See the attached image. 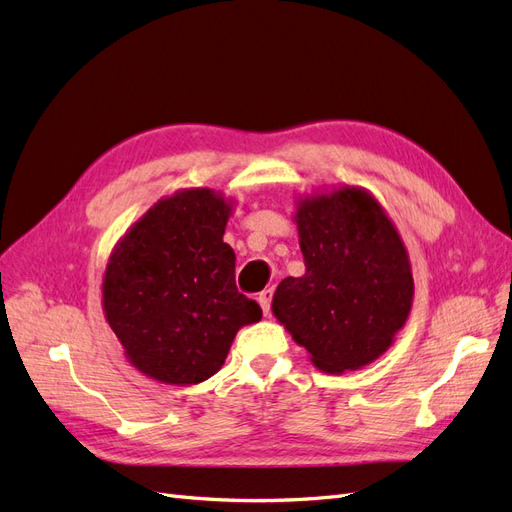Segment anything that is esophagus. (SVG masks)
Listing matches in <instances>:
<instances>
[{
	"label": "esophagus",
	"mask_w": 512,
	"mask_h": 512,
	"mask_svg": "<svg viewBox=\"0 0 512 512\" xmlns=\"http://www.w3.org/2000/svg\"><path fill=\"white\" fill-rule=\"evenodd\" d=\"M271 299H273V290H271V288L262 290V292L258 294V303H260V307H262V312H265V316L271 312Z\"/></svg>",
	"instance_id": "1"
}]
</instances>
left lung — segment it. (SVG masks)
Instances as JSON below:
<instances>
[{
    "label": "left lung",
    "instance_id": "left-lung-1",
    "mask_svg": "<svg viewBox=\"0 0 512 512\" xmlns=\"http://www.w3.org/2000/svg\"><path fill=\"white\" fill-rule=\"evenodd\" d=\"M305 273L273 294V316L320 371L374 363L404 329L414 299L412 265L395 224L359 185L297 198Z\"/></svg>",
    "mask_w": 512,
    "mask_h": 512
}]
</instances>
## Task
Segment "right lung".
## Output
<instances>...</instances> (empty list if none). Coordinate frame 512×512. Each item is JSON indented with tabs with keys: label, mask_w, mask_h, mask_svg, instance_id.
<instances>
[{
	"label": "right lung",
	"mask_w": 512,
	"mask_h": 512,
	"mask_svg": "<svg viewBox=\"0 0 512 512\" xmlns=\"http://www.w3.org/2000/svg\"><path fill=\"white\" fill-rule=\"evenodd\" d=\"M232 200L209 188L160 198L108 256L102 309L147 378L190 386L218 374L237 331L262 318L224 243Z\"/></svg>",
	"instance_id": "1"
}]
</instances>
